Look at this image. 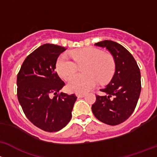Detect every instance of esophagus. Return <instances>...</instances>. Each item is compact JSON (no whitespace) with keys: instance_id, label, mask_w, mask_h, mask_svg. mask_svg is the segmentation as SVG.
Returning a JSON list of instances; mask_svg holds the SVG:
<instances>
[{"instance_id":"obj_1","label":"esophagus","mask_w":157,"mask_h":157,"mask_svg":"<svg viewBox=\"0 0 157 157\" xmlns=\"http://www.w3.org/2000/svg\"><path fill=\"white\" fill-rule=\"evenodd\" d=\"M76 96L78 98H83V97L85 96V93H78L76 94Z\"/></svg>"}]
</instances>
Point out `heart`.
I'll return each mask as SVG.
<instances>
[{
	"instance_id": "obj_1",
	"label": "heart",
	"mask_w": 157,
	"mask_h": 157,
	"mask_svg": "<svg viewBox=\"0 0 157 157\" xmlns=\"http://www.w3.org/2000/svg\"><path fill=\"white\" fill-rule=\"evenodd\" d=\"M72 59L61 54L56 62V70L59 76L68 79L77 70L78 66L85 64L83 72L71 77L68 89L75 93H84L94 88L98 82L105 84L113 76L116 63L113 56L95 48H86L70 52Z\"/></svg>"
}]
</instances>
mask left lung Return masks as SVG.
<instances>
[{
    "mask_svg": "<svg viewBox=\"0 0 157 157\" xmlns=\"http://www.w3.org/2000/svg\"><path fill=\"white\" fill-rule=\"evenodd\" d=\"M95 45L113 55L116 71L110 82L101 89L106 94L96 96L92 112L103 123L119 125L130 117L138 103L141 90L140 69L133 56L119 44L105 40Z\"/></svg>",
    "mask_w": 157,
    "mask_h": 157,
    "instance_id": "8db88e82",
    "label": "left lung"
}]
</instances>
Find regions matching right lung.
<instances>
[{"mask_svg": "<svg viewBox=\"0 0 157 157\" xmlns=\"http://www.w3.org/2000/svg\"><path fill=\"white\" fill-rule=\"evenodd\" d=\"M66 50L52 44L41 45L25 58L17 75V98L22 110L45 132H58L69 123L77 99L75 94L59 93L65 83L55 71L56 62Z\"/></svg>", "mask_w": 157, "mask_h": 157, "instance_id": "obj_1", "label": "right lung"}]
</instances>
